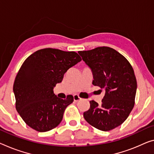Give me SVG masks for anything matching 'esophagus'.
I'll return each instance as SVG.
<instances>
[{
    "mask_svg": "<svg viewBox=\"0 0 154 154\" xmlns=\"http://www.w3.org/2000/svg\"><path fill=\"white\" fill-rule=\"evenodd\" d=\"M80 100H81V98H80L79 95H74V100L75 102H78V101H79Z\"/></svg>",
    "mask_w": 154,
    "mask_h": 154,
    "instance_id": "obj_1",
    "label": "esophagus"
}]
</instances>
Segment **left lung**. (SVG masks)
Segmentation results:
<instances>
[{
	"label": "left lung",
	"instance_id": "1",
	"mask_svg": "<svg viewBox=\"0 0 154 154\" xmlns=\"http://www.w3.org/2000/svg\"><path fill=\"white\" fill-rule=\"evenodd\" d=\"M79 54L92 71V84L105 91L100 105L91 100L83 116L95 128L110 131L123 123L134 107L137 82L133 67L122 54L109 47Z\"/></svg>",
	"mask_w": 154,
	"mask_h": 154
}]
</instances>
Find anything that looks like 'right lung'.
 <instances>
[{
  "instance_id": "right-lung-1",
  "label": "right lung",
  "mask_w": 154,
  "mask_h": 154,
  "mask_svg": "<svg viewBox=\"0 0 154 154\" xmlns=\"http://www.w3.org/2000/svg\"><path fill=\"white\" fill-rule=\"evenodd\" d=\"M80 61L81 58L75 51L52 48L38 50L24 61L13 91L16 110L31 128L45 132L60 123L74 97L68 95L61 99L54 94V88L62 82L65 73Z\"/></svg>"
}]
</instances>
